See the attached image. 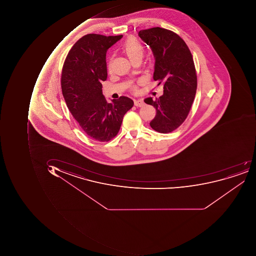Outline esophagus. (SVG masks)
<instances>
[{
  "label": "esophagus",
  "mask_w": 256,
  "mask_h": 256,
  "mask_svg": "<svg viewBox=\"0 0 256 256\" xmlns=\"http://www.w3.org/2000/svg\"><path fill=\"white\" fill-rule=\"evenodd\" d=\"M134 106H137V107H142V106H144V102L142 99H138V100H134Z\"/></svg>",
  "instance_id": "34e87169"
}]
</instances>
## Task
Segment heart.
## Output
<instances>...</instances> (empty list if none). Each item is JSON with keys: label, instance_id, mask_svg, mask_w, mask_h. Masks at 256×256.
Listing matches in <instances>:
<instances>
[{"label": "heart", "instance_id": "1", "mask_svg": "<svg viewBox=\"0 0 256 256\" xmlns=\"http://www.w3.org/2000/svg\"><path fill=\"white\" fill-rule=\"evenodd\" d=\"M122 49L130 60L137 58H142L144 54V47L142 44L134 38H129L126 40L122 46Z\"/></svg>", "mask_w": 256, "mask_h": 256}]
</instances>
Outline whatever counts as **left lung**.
Segmentation results:
<instances>
[{
    "label": "left lung",
    "instance_id": "obj_1",
    "mask_svg": "<svg viewBox=\"0 0 256 256\" xmlns=\"http://www.w3.org/2000/svg\"><path fill=\"white\" fill-rule=\"evenodd\" d=\"M138 36L154 57L153 78L164 84V94L144 102L156 108L150 126L156 132L169 133L179 127L188 114L197 89L194 60L186 42L177 34L156 27L142 30Z\"/></svg>",
    "mask_w": 256,
    "mask_h": 256
}]
</instances>
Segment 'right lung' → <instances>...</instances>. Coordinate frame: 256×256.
Masks as SVG:
<instances>
[{"mask_svg":"<svg viewBox=\"0 0 256 256\" xmlns=\"http://www.w3.org/2000/svg\"><path fill=\"white\" fill-rule=\"evenodd\" d=\"M122 36L88 34L68 54L62 74V90L67 107L84 132L99 142H108L120 130L123 117L134 102L122 96L108 103L102 93L107 79L106 53Z\"/></svg>","mask_w":256,"mask_h":256,"instance_id":"1","label":"right lung"}]
</instances>
